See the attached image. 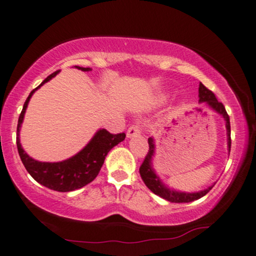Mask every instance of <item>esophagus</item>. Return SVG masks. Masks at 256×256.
<instances>
[{
	"label": "esophagus",
	"mask_w": 256,
	"mask_h": 256,
	"mask_svg": "<svg viewBox=\"0 0 256 256\" xmlns=\"http://www.w3.org/2000/svg\"><path fill=\"white\" fill-rule=\"evenodd\" d=\"M140 132H142L140 125L134 124L128 128V132H126V136H128V138H132V137H136V136H138Z\"/></svg>",
	"instance_id": "34e87169"
}]
</instances>
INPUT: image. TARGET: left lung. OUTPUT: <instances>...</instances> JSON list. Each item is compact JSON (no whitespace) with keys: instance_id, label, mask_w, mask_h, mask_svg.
<instances>
[{"instance_id":"1","label":"left lung","mask_w":256,"mask_h":256,"mask_svg":"<svg viewBox=\"0 0 256 256\" xmlns=\"http://www.w3.org/2000/svg\"><path fill=\"white\" fill-rule=\"evenodd\" d=\"M198 98L200 102H204V104L214 110L215 112H218V114H221L226 120V128H227V137H228V150L230 152V145H232V139H230V122H229V116L227 111H226L224 106H223L222 102H220L212 90L206 88V87L203 85L202 82H200L198 87ZM148 152L145 156V160L143 163H142L140 168H139V174H140L142 180H144L145 186H146L148 189L151 190L152 192L156 194L157 196H160L162 198L169 200V202L172 203H188L192 202V200H196L206 195L212 188L214 186H210L204 190H200L198 192H176V190L170 189L168 188L166 184L162 182L160 177L157 176L156 172H154V168H152V158L154 156V138L150 137L148 139Z\"/></svg>"}]
</instances>
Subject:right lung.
I'll list each match as a JSON object with an SVG mask.
<instances>
[{
    "mask_svg": "<svg viewBox=\"0 0 256 256\" xmlns=\"http://www.w3.org/2000/svg\"><path fill=\"white\" fill-rule=\"evenodd\" d=\"M76 68L84 70V72L92 70L90 67L85 68V67L76 66ZM59 72L60 70H56V72L52 73L41 82V85H38L36 88L29 93L20 117H18V130H16V145H18V154H20L26 170L38 183L48 189L56 190V192H67L85 186L86 184L90 183L98 176L108 151L124 140L125 134L122 132V134H112L105 128H100L82 151H79L68 160L56 162V163L38 162L29 157L20 143V128L22 122H24L26 110H27L29 100L35 90L40 88L44 82H50L52 78L56 76Z\"/></svg>",
    "mask_w": 256,
    "mask_h": 256,
    "instance_id": "add662e5",
    "label": "right lung"
}]
</instances>
